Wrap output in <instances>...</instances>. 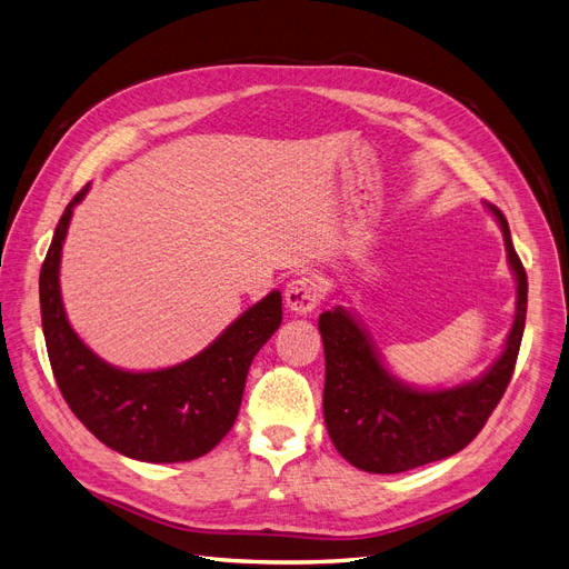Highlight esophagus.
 <instances>
[{
	"mask_svg": "<svg viewBox=\"0 0 569 569\" xmlns=\"http://www.w3.org/2000/svg\"><path fill=\"white\" fill-rule=\"evenodd\" d=\"M320 299H322L320 282L316 278H306V274L303 278L291 280L284 289V301L289 306V311H295L299 316L316 311Z\"/></svg>",
	"mask_w": 569,
	"mask_h": 569,
	"instance_id": "1",
	"label": "esophagus"
}]
</instances>
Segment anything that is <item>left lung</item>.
<instances>
[{"label":"left lung","instance_id":"1","mask_svg":"<svg viewBox=\"0 0 569 569\" xmlns=\"http://www.w3.org/2000/svg\"><path fill=\"white\" fill-rule=\"evenodd\" d=\"M487 206L503 232L518 303L503 353L477 380L435 391L410 387L385 368L372 339L347 308L337 306L318 320L325 347V425L337 451L358 470L396 475L462 451L510 385L527 318V272L506 216Z\"/></svg>","mask_w":569,"mask_h":569}]
</instances>
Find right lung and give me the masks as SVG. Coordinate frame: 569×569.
<instances>
[{"label":"right lung","mask_w":569,"mask_h":569,"mask_svg":"<svg viewBox=\"0 0 569 569\" xmlns=\"http://www.w3.org/2000/svg\"><path fill=\"white\" fill-rule=\"evenodd\" d=\"M84 184L54 230L40 270L42 332L51 372L76 418L109 449L144 462H184L209 453L239 412L253 356L282 322V295L270 291L201 353L173 368L130 372L82 343L66 318L59 266Z\"/></svg>","instance_id":"right-lung-1"}]
</instances>
